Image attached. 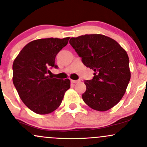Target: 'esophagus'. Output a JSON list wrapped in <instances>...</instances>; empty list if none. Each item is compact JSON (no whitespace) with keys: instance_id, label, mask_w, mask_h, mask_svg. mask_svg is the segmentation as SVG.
Here are the masks:
<instances>
[{"instance_id":"1","label":"esophagus","mask_w":147,"mask_h":147,"mask_svg":"<svg viewBox=\"0 0 147 147\" xmlns=\"http://www.w3.org/2000/svg\"><path fill=\"white\" fill-rule=\"evenodd\" d=\"M70 82L72 83V84H76V83H78V82H80V81H79V80H71Z\"/></svg>"}]
</instances>
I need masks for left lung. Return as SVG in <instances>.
Instances as JSON below:
<instances>
[{"mask_svg":"<svg viewBox=\"0 0 147 147\" xmlns=\"http://www.w3.org/2000/svg\"><path fill=\"white\" fill-rule=\"evenodd\" d=\"M69 42L83 64L94 72L92 80H84L83 101L94 110L111 109L123 98L130 80L127 52L115 40L102 34L72 37Z\"/></svg>","mask_w":147,"mask_h":147,"instance_id":"obj_1","label":"left lung"}]
</instances>
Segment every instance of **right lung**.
I'll use <instances>...</instances> for the list:
<instances>
[{
  "instance_id": "1",
  "label": "right lung",
  "mask_w": 147,
  "mask_h": 147,
  "mask_svg": "<svg viewBox=\"0 0 147 147\" xmlns=\"http://www.w3.org/2000/svg\"><path fill=\"white\" fill-rule=\"evenodd\" d=\"M69 37L34 40L24 46L12 65V82L23 103L37 114H48L61 105L70 87L69 79L48 75L54 67L58 52L68 43Z\"/></svg>"
}]
</instances>
